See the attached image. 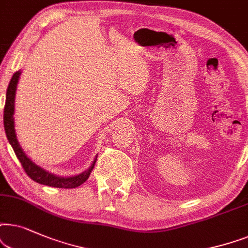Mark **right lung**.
I'll return each instance as SVG.
<instances>
[{
	"mask_svg": "<svg viewBox=\"0 0 248 248\" xmlns=\"http://www.w3.org/2000/svg\"><path fill=\"white\" fill-rule=\"evenodd\" d=\"M20 74H21L20 71L15 72V75L12 76L11 80H10L9 87L8 90H6L4 115H3V122H4V130H5L6 137H8L9 143L11 144L16 157H18V160L20 161L25 172L28 174V177L31 178V179L36 181V183L46 185V186H49V187H57V188H76L80 186V185L84 184L85 181L88 179V177H90L97 157H95L93 164L88 168V170H86L85 172L78 174V176L58 177L55 176V174L49 173L44 169H42V168L36 166L34 162H31V161L29 160L27 155L24 153V151L21 150L20 145H19L18 140H16V131H15V121H13L16 90V84H18L19 77H20Z\"/></svg>",
	"mask_w": 248,
	"mask_h": 248,
	"instance_id": "obj_1",
	"label": "right lung"
}]
</instances>
